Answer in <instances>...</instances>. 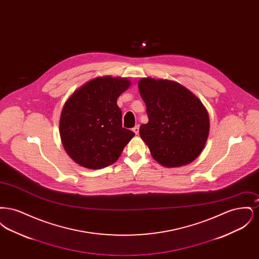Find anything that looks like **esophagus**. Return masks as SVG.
<instances>
[{
    "instance_id": "1",
    "label": "esophagus",
    "mask_w": 259,
    "mask_h": 259,
    "mask_svg": "<svg viewBox=\"0 0 259 259\" xmlns=\"http://www.w3.org/2000/svg\"><path fill=\"white\" fill-rule=\"evenodd\" d=\"M132 130H133V132L135 133L136 135H138V134H139V130H140V126H139V125H136L135 127H134Z\"/></svg>"
}]
</instances>
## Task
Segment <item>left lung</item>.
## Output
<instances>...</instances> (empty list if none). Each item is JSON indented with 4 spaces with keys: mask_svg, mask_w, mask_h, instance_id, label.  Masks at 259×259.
<instances>
[{
    "mask_svg": "<svg viewBox=\"0 0 259 259\" xmlns=\"http://www.w3.org/2000/svg\"><path fill=\"white\" fill-rule=\"evenodd\" d=\"M138 87L148 116L140 135L152 157L165 167L183 166L197 158L209 130V114L202 102L171 80L147 77Z\"/></svg>",
    "mask_w": 259,
    "mask_h": 259,
    "instance_id": "obj_1",
    "label": "left lung"
}]
</instances>
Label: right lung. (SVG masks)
Returning a JSON list of instances; mask_svg holds the SVG:
<instances>
[{"label": "right lung", "mask_w": 259, "mask_h": 259, "mask_svg": "<svg viewBox=\"0 0 259 259\" xmlns=\"http://www.w3.org/2000/svg\"><path fill=\"white\" fill-rule=\"evenodd\" d=\"M130 84L127 78L100 76L67 100L59 131L63 147L75 163L88 169H101L119 158L135 136L122 127V112L116 104Z\"/></svg>", "instance_id": "obj_1"}]
</instances>
